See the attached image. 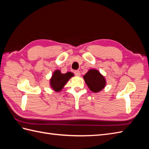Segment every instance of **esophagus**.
<instances>
[{
	"instance_id": "esophagus-1",
	"label": "esophagus",
	"mask_w": 149,
	"mask_h": 149,
	"mask_svg": "<svg viewBox=\"0 0 149 149\" xmlns=\"http://www.w3.org/2000/svg\"><path fill=\"white\" fill-rule=\"evenodd\" d=\"M74 74L76 76H80L81 75V72L79 70H75L74 71Z\"/></svg>"
}]
</instances>
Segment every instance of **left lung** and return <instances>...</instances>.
Returning <instances> with one entry per match:
<instances>
[{"instance_id": "8db88e82", "label": "left lung", "mask_w": 149, "mask_h": 149, "mask_svg": "<svg viewBox=\"0 0 149 149\" xmlns=\"http://www.w3.org/2000/svg\"><path fill=\"white\" fill-rule=\"evenodd\" d=\"M83 78L88 88L93 93L99 92L106 85L105 77L96 69L89 70Z\"/></svg>"}]
</instances>
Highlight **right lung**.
<instances>
[{
    "label": "right lung",
    "mask_w": 149,
    "mask_h": 149,
    "mask_svg": "<svg viewBox=\"0 0 149 149\" xmlns=\"http://www.w3.org/2000/svg\"><path fill=\"white\" fill-rule=\"evenodd\" d=\"M73 76L74 74L72 72H68L66 74H62L59 70H56L54 72L50 79V86L52 90L56 92H59L64 88L70 79Z\"/></svg>",
    "instance_id": "add662e5"
}]
</instances>
